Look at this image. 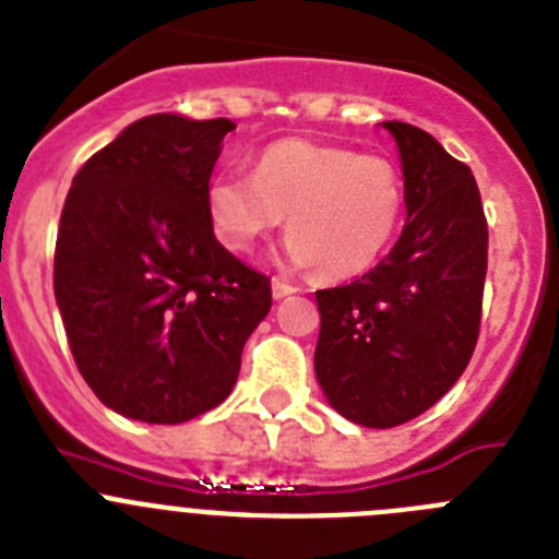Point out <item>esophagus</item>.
Wrapping results in <instances>:
<instances>
[{"label": "esophagus", "instance_id": "34e87169", "mask_svg": "<svg viewBox=\"0 0 559 559\" xmlns=\"http://www.w3.org/2000/svg\"><path fill=\"white\" fill-rule=\"evenodd\" d=\"M271 290H274V299H285V296L296 294L294 285L285 283V280H280V276H274V280H271Z\"/></svg>", "mask_w": 559, "mask_h": 559}]
</instances>
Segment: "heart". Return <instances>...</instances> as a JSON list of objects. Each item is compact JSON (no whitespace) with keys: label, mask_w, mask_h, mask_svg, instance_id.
Wrapping results in <instances>:
<instances>
[{"label":"heart","mask_w":559,"mask_h":559,"mask_svg":"<svg viewBox=\"0 0 559 559\" xmlns=\"http://www.w3.org/2000/svg\"><path fill=\"white\" fill-rule=\"evenodd\" d=\"M406 210V181L386 156L308 140L271 142L254 176L226 170L210 181L206 212L224 246L249 251L288 215L285 254L330 280L364 274L392 243Z\"/></svg>","instance_id":"heart-1"}]
</instances>
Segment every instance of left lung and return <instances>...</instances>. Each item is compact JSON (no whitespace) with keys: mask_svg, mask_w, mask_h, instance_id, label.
Returning a JSON list of instances; mask_svg holds the SVG:
<instances>
[{"mask_svg":"<svg viewBox=\"0 0 559 559\" xmlns=\"http://www.w3.org/2000/svg\"><path fill=\"white\" fill-rule=\"evenodd\" d=\"M397 140L408 218L374 269L316 290V378L330 406L367 428L419 417L467 369L481 328L487 218L471 167L423 128Z\"/></svg>","mask_w":559,"mask_h":559,"instance_id":"1","label":"left lung"}]
</instances>
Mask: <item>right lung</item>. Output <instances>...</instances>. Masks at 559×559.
<instances>
[{
    "mask_svg": "<svg viewBox=\"0 0 559 559\" xmlns=\"http://www.w3.org/2000/svg\"><path fill=\"white\" fill-rule=\"evenodd\" d=\"M235 122L153 114L75 173L56 299L88 389L122 417L176 426L229 397L271 310V280L218 243L212 167Z\"/></svg>",
    "mask_w": 559,
    "mask_h": 559,
    "instance_id": "add662e5",
    "label": "right lung"
}]
</instances>
